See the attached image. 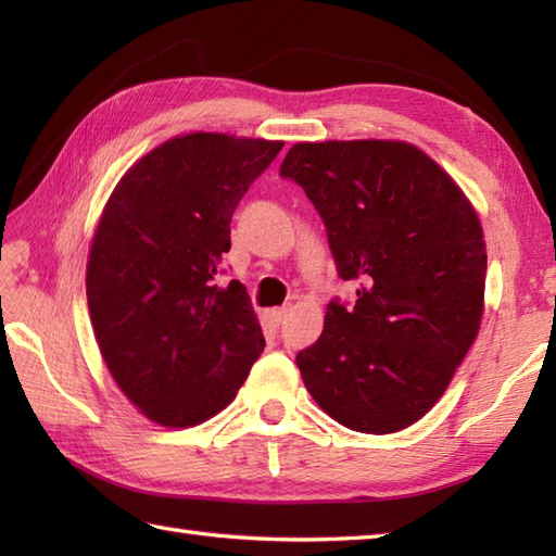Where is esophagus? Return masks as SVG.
<instances>
[{
  "instance_id": "34e87169",
  "label": "esophagus",
  "mask_w": 556,
  "mask_h": 556,
  "mask_svg": "<svg viewBox=\"0 0 556 556\" xmlns=\"http://www.w3.org/2000/svg\"><path fill=\"white\" fill-rule=\"evenodd\" d=\"M287 315H289V308H275V311H269V313H267L269 323H271V325H277V327L287 320Z\"/></svg>"
}]
</instances>
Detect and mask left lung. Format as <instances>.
<instances>
[{
  "mask_svg": "<svg viewBox=\"0 0 556 556\" xmlns=\"http://www.w3.org/2000/svg\"><path fill=\"white\" fill-rule=\"evenodd\" d=\"M311 198L337 275L334 299L296 365L311 396L356 432L389 434L428 413L478 337L488 255L460 188L399 140L296 143L279 169Z\"/></svg>",
  "mask_w": 556,
  "mask_h": 556,
  "instance_id": "1",
  "label": "left lung"
}]
</instances>
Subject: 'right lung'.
I'll use <instances>...</instances> for the list:
<instances>
[{"instance_id":"obj_1","label":"right lung","mask_w":556,"mask_h":556,"mask_svg":"<svg viewBox=\"0 0 556 556\" xmlns=\"http://www.w3.org/2000/svg\"><path fill=\"white\" fill-rule=\"evenodd\" d=\"M285 143L172 138L136 162L104 207L88 257V311L122 392L164 428L229 406L265 337L241 281L217 285L231 217Z\"/></svg>"}]
</instances>
